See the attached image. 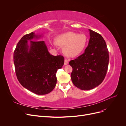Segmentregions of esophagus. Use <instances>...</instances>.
Wrapping results in <instances>:
<instances>
[{"instance_id": "esophagus-1", "label": "esophagus", "mask_w": 126, "mask_h": 126, "mask_svg": "<svg viewBox=\"0 0 126 126\" xmlns=\"http://www.w3.org/2000/svg\"><path fill=\"white\" fill-rule=\"evenodd\" d=\"M69 61V59H65V62H64V65H66L68 64Z\"/></svg>"}]
</instances>
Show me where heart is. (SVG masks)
<instances>
[{
	"instance_id": "heart-1",
	"label": "heart",
	"mask_w": 126,
	"mask_h": 126,
	"mask_svg": "<svg viewBox=\"0 0 126 126\" xmlns=\"http://www.w3.org/2000/svg\"><path fill=\"white\" fill-rule=\"evenodd\" d=\"M57 44L65 47L64 54L69 57H75L84 50L87 43V38L85 34L68 32L60 35L56 40Z\"/></svg>"
}]
</instances>
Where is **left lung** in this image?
<instances>
[{"label": "left lung", "mask_w": 126, "mask_h": 126, "mask_svg": "<svg viewBox=\"0 0 126 126\" xmlns=\"http://www.w3.org/2000/svg\"><path fill=\"white\" fill-rule=\"evenodd\" d=\"M90 39L84 52L69 64L72 68L71 79L77 88L88 90L104 80L108 70L109 54L102 36L89 29Z\"/></svg>", "instance_id": "obj_1"}]
</instances>
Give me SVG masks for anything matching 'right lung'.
Wrapping results in <instances>:
<instances>
[{"label": "right lung", "mask_w": 126, "mask_h": 126, "mask_svg": "<svg viewBox=\"0 0 126 126\" xmlns=\"http://www.w3.org/2000/svg\"><path fill=\"white\" fill-rule=\"evenodd\" d=\"M40 37L33 32L23 36L14 50V63L17 79L22 86L36 94L44 95L56 86V72L64 65V58L50 55L44 41H32Z\"/></svg>", "instance_id": "1"}]
</instances>
